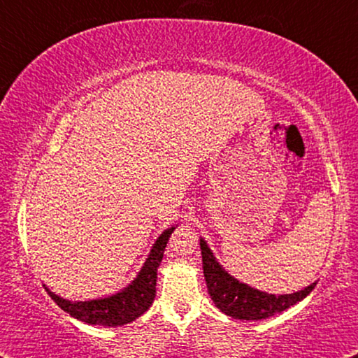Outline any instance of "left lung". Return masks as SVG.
<instances>
[{"mask_svg": "<svg viewBox=\"0 0 358 358\" xmlns=\"http://www.w3.org/2000/svg\"><path fill=\"white\" fill-rule=\"evenodd\" d=\"M201 254L207 289L212 301L223 313L238 320H264L273 317L301 302L317 286V282H312L306 289L297 291L294 294H266L228 275L222 265H218L204 239H201Z\"/></svg>", "mask_w": 358, "mask_h": 358, "instance_id": "8db88e82", "label": "left lung"}]
</instances>
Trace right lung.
<instances>
[{
	"mask_svg": "<svg viewBox=\"0 0 358 358\" xmlns=\"http://www.w3.org/2000/svg\"><path fill=\"white\" fill-rule=\"evenodd\" d=\"M173 230V227L169 228L159 236L135 281L122 292H117V294L106 299L85 302H71L67 299L56 296L50 289H46L48 294L64 312L88 324L122 327V324L133 322L151 307L154 297H156L157 268L161 265L165 246H167V241Z\"/></svg>",
	"mask_w": 358,
	"mask_h": 358,
	"instance_id": "right-lung-1",
	"label": "right lung"
}]
</instances>
